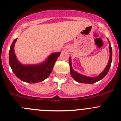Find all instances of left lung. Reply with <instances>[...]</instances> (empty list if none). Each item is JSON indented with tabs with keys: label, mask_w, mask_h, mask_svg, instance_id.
Returning a JSON list of instances; mask_svg holds the SVG:
<instances>
[{
	"label": "left lung",
	"mask_w": 121,
	"mask_h": 121,
	"mask_svg": "<svg viewBox=\"0 0 121 121\" xmlns=\"http://www.w3.org/2000/svg\"><path fill=\"white\" fill-rule=\"evenodd\" d=\"M108 41H109V40H108ZM109 43H110V42H109ZM109 52H110V57H109V62H108V65H107L106 67L105 68V69L103 70V72H102L99 75H98L96 77H87V76L81 75L80 74V73H78V72L73 71V70L72 69V68L71 57H69V65H70V69H71L70 70H71V74L72 78H73L76 81H77V82H80V83H85V84H93L97 82V81H100V80H102V78H103L106 75L108 72H109V69H110V65H111L112 60V48H111V46H110V45H109Z\"/></svg>",
	"instance_id": "obj_1"
}]
</instances>
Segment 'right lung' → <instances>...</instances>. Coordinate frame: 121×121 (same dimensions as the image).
I'll return each mask as SVG.
<instances>
[{
	"mask_svg": "<svg viewBox=\"0 0 121 121\" xmlns=\"http://www.w3.org/2000/svg\"><path fill=\"white\" fill-rule=\"evenodd\" d=\"M17 40L15 39L11 44L9 53V65L15 75L21 81L28 83H37L46 79L51 73L60 52L51 54L40 64L24 65L19 62L15 54L14 46Z\"/></svg>",
	"mask_w": 121,
	"mask_h": 121,
	"instance_id": "add662e5",
	"label": "right lung"
}]
</instances>
